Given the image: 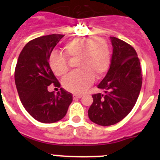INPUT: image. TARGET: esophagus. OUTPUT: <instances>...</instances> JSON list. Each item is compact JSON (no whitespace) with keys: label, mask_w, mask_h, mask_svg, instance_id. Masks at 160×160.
I'll list each match as a JSON object with an SVG mask.
<instances>
[{"label":"esophagus","mask_w":160,"mask_h":160,"mask_svg":"<svg viewBox=\"0 0 160 160\" xmlns=\"http://www.w3.org/2000/svg\"><path fill=\"white\" fill-rule=\"evenodd\" d=\"M82 97V96L80 95V94H73V100H77V99H78V98H81Z\"/></svg>","instance_id":"34e87169"}]
</instances>
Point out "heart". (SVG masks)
<instances>
[{
  "instance_id": "heart-1",
  "label": "heart",
  "mask_w": 160,
  "mask_h": 160,
  "mask_svg": "<svg viewBox=\"0 0 160 160\" xmlns=\"http://www.w3.org/2000/svg\"><path fill=\"white\" fill-rule=\"evenodd\" d=\"M62 52L68 58H76L78 70L63 80L64 88L73 94H82L93 83L94 78H100L110 65V50L107 41L100 37L74 38L66 42ZM49 65L56 76H64L69 70L63 57L53 53Z\"/></svg>"
}]
</instances>
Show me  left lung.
<instances>
[{"label": "left lung", "mask_w": 160, "mask_h": 160, "mask_svg": "<svg viewBox=\"0 0 160 160\" xmlns=\"http://www.w3.org/2000/svg\"><path fill=\"white\" fill-rule=\"evenodd\" d=\"M111 66L107 75L98 85L104 94L92 95L88 116L94 123L111 126L120 122L135 105L142 87L140 62L135 49L115 37Z\"/></svg>", "instance_id": "obj_1"}]
</instances>
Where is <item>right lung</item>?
I'll return each instance as SVG.
<instances>
[{"instance_id": "right-lung-1", "label": "right lung", "mask_w": 160, "mask_h": 160, "mask_svg": "<svg viewBox=\"0 0 160 160\" xmlns=\"http://www.w3.org/2000/svg\"><path fill=\"white\" fill-rule=\"evenodd\" d=\"M63 37L46 35L28 42L20 53L15 69V84L22 105L32 118L43 123L64 118L73 101L72 94L63 88L57 94L48 91L49 85L61 86L49 67V58Z\"/></svg>"}]
</instances>
